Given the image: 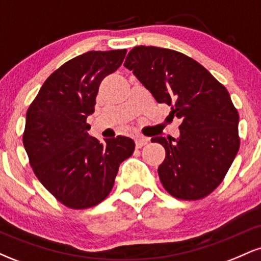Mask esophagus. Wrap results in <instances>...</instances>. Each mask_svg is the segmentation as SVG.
Returning <instances> with one entry per match:
<instances>
[{"mask_svg": "<svg viewBox=\"0 0 261 261\" xmlns=\"http://www.w3.org/2000/svg\"><path fill=\"white\" fill-rule=\"evenodd\" d=\"M148 141H149V139H147V137L139 136V137H136V140H135V143H136L137 148H141V147H143L145 145H147Z\"/></svg>", "mask_w": 261, "mask_h": 261, "instance_id": "obj_1", "label": "esophagus"}]
</instances>
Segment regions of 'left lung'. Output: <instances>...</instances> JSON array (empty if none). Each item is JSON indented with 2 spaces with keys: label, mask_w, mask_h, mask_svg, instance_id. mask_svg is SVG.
<instances>
[{
  "label": "left lung",
  "mask_w": 261,
  "mask_h": 261,
  "mask_svg": "<svg viewBox=\"0 0 261 261\" xmlns=\"http://www.w3.org/2000/svg\"><path fill=\"white\" fill-rule=\"evenodd\" d=\"M124 66L181 120L179 137L152 139L166 148L158 167L162 185L176 199L207 196L239 149V115L229 93L203 66L175 50L141 45L128 53Z\"/></svg>",
  "instance_id": "8db88e82"
}]
</instances>
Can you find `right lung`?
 <instances>
[{
	"instance_id": "right-lung-1",
	"label": "right lung",
	"mask_w": 261,
	"mask_h": 261,
	"mask_svg": "<svg viewBox=\"0 0 261 261\" xmlns=\"http://www.w3.org/2000/svg\"><path fill=\"white\" fill-rule=\"evenodd\" d=\"M126 49L88 51L50 74L25 116L23 145L39 181L60 202L82 210L109 195L119 166L134 153L133 139L101 143L89 136L100 82L120 67Z\"/></svg>"
}]
</instances>
